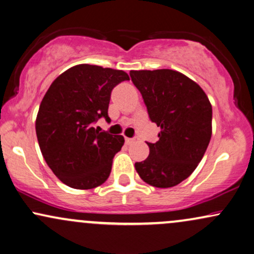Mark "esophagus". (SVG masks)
I'll list each match as a JSON object with an SVG mask.
<instances>
[{
	"instance_id": "obj_1",
	"label": "esophagus",
	"mask_w": 254,
	"mask_h": 254,
	"mask_svg": "<svg viewBox=\"0 0 254 254\" xmlns=\"http://www.w3.org/2000/svg\"><path fill=\"white\" fill-rule=\"evenodd\" d=\"M133 140H135V139H133V138H127H127H125V143H127V144L129 145V144H131V143H133Z\"/></svg>"
}]
</instances>
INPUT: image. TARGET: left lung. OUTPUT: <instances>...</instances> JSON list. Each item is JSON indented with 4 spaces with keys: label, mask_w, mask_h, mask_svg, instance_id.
<instances>
[{
    "label": "left lung",
    "mask_w": 254,
    "mask_h": 254,
    "mask_svg": "<svg viewBox=\"0 0 254 254\" xmlns=\"http://www.w3.org/2000/svg\"><path fill=\"white\" fill-rule=\"evenodd\" d=\"M160 139L146 143L149 156L136 162L143 181L157 188L181 183L202 160L212 137V105L191 79L173 69L131 71Z\"/></svg>",
    "instance_id": "obj_1"
}]
</instances>
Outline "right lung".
<instances>
[{
	"label": "right lung",
	"mask_w": 254,
	"mask_h": 254,
	"mask_svg": "<svg viewBox=\"0 0 254 254\" xmlns=\"http://www.w3.org/2000/svg\"><path fill=\"white\" fill-rule=\"evenodd\" d=\"M127 73L102 66H73L52 82L36 116V137L46 163L74 189L103 185L124 137L100 131L94 123L108 115L111 91Z\"/></svg>",
	"instance_id": "obj_1"
}]
</instances>
